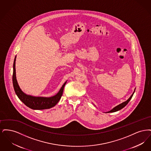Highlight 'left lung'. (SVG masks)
Here are the masks:
<instances>
[{"instance_id":"obj_1","label":"left lung","mask_w":151,"mask_h":151,"mask_svg":"<svg viewBox=\"0 0 151 151\" xmlns=\"http://www.w3.org/2000/svg\"><path fill=\"white\" fill-rule=\"evenodd\" d=\"M134 92H135V91H134V92H133V93L132 94V95L130 96V97H129V99L127 100L126 101H125V102H122V104H121L118 105V106H115V108H113V109H111L110 111H108L107 113H113V112H115V111H118V110L122 109V108H124V107L125 106H126V105L129 102V101H130V100L131 99V98H132L133 94L134 93Z\"/></svg>"}]
</instances>
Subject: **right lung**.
<instances>
[{"label": "right lung", "instance_id": "add662e5", "mask_svg": "<svg viewBox=\"0 0 151 151\" xmlns=\"http://www.w3.org/2000/svg\"><path fill=\"white\" fill-rule=\"evenodd\" d=\"M16 57L14 59V62L13 65V75H12V81L14 88V92L19 97V99L28 107L34 109V110H43L47 109L54 107L60 100L65 85L67 83L65 81L64 84L61 87L60 89L56 95L50 97H35L30 95H28L24 93L20 89L16 77V69H15V61Z\"/></svg>", "mask_w": 151, "mask_h": 151}]
</instances>
